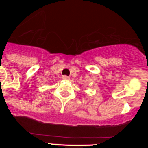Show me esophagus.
Listing matches in <instances>:
<instances>
[{
	"label": "esophagus",
	"instance_id": "1",
	"mask_svg": "<svg viewBox=\"0 0 148 148\" xmlns=\"http://www.w3.org/2000/svg\"><path fill=\"white\" fill-rule=\"evenodd\" d=\"M62 78H63V79H64V80H65V81H68L69 79H70V78H69L68 76H66V75H64Z\"/></svg>",
	"mask_w": 148,
	"mask_h": 148
}]
</instances>
